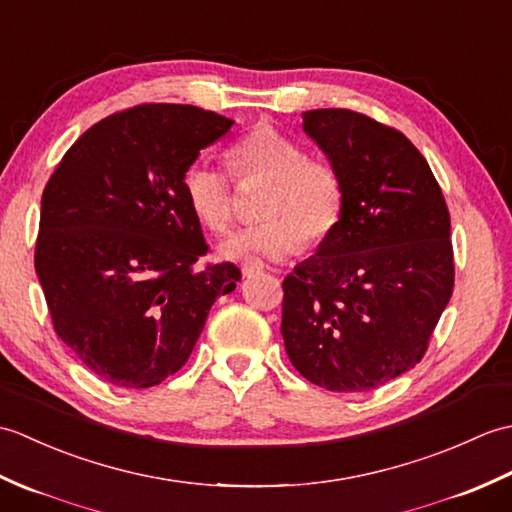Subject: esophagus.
<instances>
[{"label":"esophagus","mask_w":512,"mask_h":512,"mask_svg":"<svg viewBox=\"0 0 512 512\" xmlns=\"http://www.w3.org/2000/svg\"><path fill=\"white\" fill-rule=\"evenodd\" d=\"M262 270H264V264L257 262V259H250V262H246V264L242 266V273H244L246 277L255 275V273H262Z\"/></svg>","instance_id":"34e87169"}]
</instances>
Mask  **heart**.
Segmentation results:
<instances>
[{
	"instance_id": "obj_1",
	"label": "heart",
	"mask_w": 512,
	"mask_h": 512,
	"mask_svg": "<svg viewBox=\"0 0 512 512\" xmlns=\"http://www.w3.org/2000/svg\"><path fill=\"white\" fill-rule=\"evenodd\" d=\"M237 178L268 180L259 204L264 222L228 235L217 255L228 262L284 259L306 242L321 244L343 211V182L332 165L308 158L306 149L281 129L262 123L228 149ZM182 195L204 228L224 233L233 220V189L226 171L195 158L182 173Z\"/></svg>"
}]
</instances>
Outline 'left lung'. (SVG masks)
Returning <instances> with one entry per match:
<instances>
[{
    "instance_id": "left-lung-1",
    "label": "left lung",
    "mask_w": 512,
    "mask_h": 512,
    "mask_svg": "<svg viewBox=\"0 0 512 512\" xmlns=\"http://www.w3.org/2000/svg\"><path fill=\"white\" fill-rule=\"evenodd\" d=\"M303 132L343 182V211L317 253L284 279L290 363L330 391L409 372L453 292L451 220L407 136L350 110L303 112Z\"/></svg>"
}]
</instances>
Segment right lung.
I'll list each match as a JSON object with an SVG mask.
<instances>
[{"label": "right lung", "instance_id": "obj_1", "mask_svg": "<svg viewBox=\"0 0 512 512\" xmlns=\"http://www.w3.org/2000/svg\"><path fill=\"white\" fill-rule=\"evenodd\" d=\"M233 123L193 105L132 107L90 127L43 189L35 270L54 332L107 383L176 374L242 279L231 262L195 266L206 244L182 195L184 169Z\"/></svg>", "mask_w": 512, "mask_h": 512}]
</instances>
